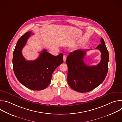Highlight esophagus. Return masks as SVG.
Returning <instances> with one entry per match:
<instances>
[{
    "label": "esophagus",
    "instance_id": "1",
    "mask_svg": "<svg viewBox=\"0 0 122 122\" xmlns=\"http://www.w3.org/2000/svg\"><path fill=\"white\" fill-rule=\"evenodd\" d=\"M66 56L64 55V56H63V60H64V62H65V61H66Z\"/></svg>",
    "mask_w": 122,
    "mask_h": 122
}]
</instances>
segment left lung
<instances>
[{
	"instance_id": "8db88e82",
	"label": "left lung",
	"mask_w": 122,
	"mask_h": 122,
	"mask_svg": "<svg viewBox=\"0 0 122 122\" xmlns=\"http://www.w3.org/2000/svg\"><path fill=\"white\" fill-rule=\"evenodd\" d=\"M101 44L96 49L99 50L101 59L97 65L89 66L84 62L86 51L89 50H77L68 55L67 82L74 90L85 93L91 91L99 85L105 80L108 71L109 52L103 38Z\"/></svg>"
}]
</instances>
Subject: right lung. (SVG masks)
I'll list each match as a JSON object with an SVG mask.
<instances>
[{
  "instance_id": "obj_1",
  "label": "right lung",
  "mask_w": 122,
  "mask_h": 122,
  "mask_svg": "<svg viewBox=\"0 0 122 122\" xmlns=\"http://www.w3.org/2000/svg\"><path fill=\"white\" fill-rule=\"evenodd\" d=\"M32 32L25 33L17 41L13 54V68L18 80L26 88L42 90L50 83L55 69L63 63V55L54 56L44 49L40 56L34 61H27L22 51Z\"/></svg>"
}]
</instances>
